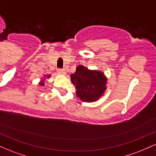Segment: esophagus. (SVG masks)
I'll use <instances>...</instances> for the list:
<instances>
[{"label":"esophagus","mask_w":156,"mask_h":156,"mask_svg":"<svg viewBox=\"0 0 156 156\" xmlns=\"http://www.w3.org/2000/svg\"><path fill=\"white\" fill-rule=\"evenodd\" d=\"M57 72H58V73H60V74H62V75H65L66 74L65 69H61V68H59V69H57Z\"/></svg>","instance_id":"1"}]
</instances>
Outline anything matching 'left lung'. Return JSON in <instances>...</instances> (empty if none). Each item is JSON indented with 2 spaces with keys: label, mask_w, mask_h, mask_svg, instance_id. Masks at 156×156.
Listing matches in <instances>:
<instances>
[{
  "label": "left lung",
  "mask_w": 156,
  "mask_h": 156,
  "mask_svg": "<svg viewBox=\"0 0 156 156\" xmlns=\"http://www.w3.org/2000/svg\"><path fill=\"white\" fill-rule=\"evenodd\" d=\"M71 80L76 85L77 96L85 102L98 101L106 89V78L103 73L89 70L83 66L77 67Z\"/></svg>",
  "instance_id": "obj_1"
}]
</instances>
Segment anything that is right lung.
<instances>
[{"label":"right lung","instance_id":"right-lung-1","mask_svg":"<svg viewBox=\"0 0 156 156\" xmlns=\"http://www.w3.org/2000/svg\"><path fill=\"white\" fill-rule=\"evenodd\" d=\"M48 78H49V76H48ZM40 85L41 86H44V83H43V82H42V83H40Z\"/></svg>","mask_w":156,"mask_h":156}]
</instances>
